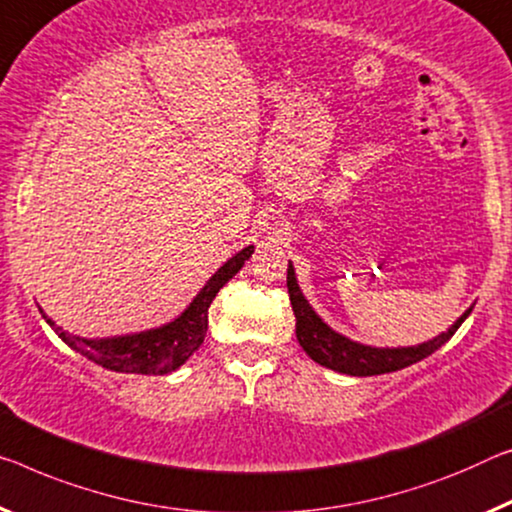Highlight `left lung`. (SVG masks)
<instances>
[{
    "mask_svg": "<svg viewBox=\"0 0 512 512\" xmlns=\"http://www.w3.org/2000/svg\"><path fill=\"white\" fill-rule=\"evenodd\" d=\"M288 293L290 304L295 311V334L300 341L302 350L309 355L316 364L332 368L336 373L343 375H355V377H368V375H382L393 373L400 368H407L416 364V361L430 357L432 352L442 348V345L451 338L458 327L469 318L471 309L462 313V316L453 322L446 332L437 334L430 341H423L419 345H405V348H375V345H364L352 341V338L338 334L322 320L313 306L306 300L300 283H297V274L293 263L288 261Z\"/></svg>",
    "mask_w": 512,
    "mask_h": 512,
    "instance_id": "1",
    "label": "left lung"
}]
</instances>
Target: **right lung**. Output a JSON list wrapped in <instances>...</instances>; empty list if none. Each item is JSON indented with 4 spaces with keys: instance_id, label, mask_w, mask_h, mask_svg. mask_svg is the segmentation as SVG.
I'll return each instance as SVG.
<instances>
[{
    "instance_id": "right-lung-1",
    "label": "right lung",
    "mask_w": 512,
    "mask_h": 512,
    "mask_svg": "<svg viewBox=\"0 0 512 512\" xmlns=\"http://www.w3.org/2000/svg\"><path fill=\"white\" fill-rule=\"evenodd\" d=\"M254 254V245L245 247L238 254L231 256L219 270L206 281L194 300L187 304V309L176 316L174 320L164 322L160 327L144 329V332L135 334H121V336H105V338H84L77 334L66 332L59 327L50 316L43 318L50 325L57 336L64 341L68 348L80 352L93 364H98L107 371L116 373H141V375H167L174 373L190 359L196 350L201 348L203 338L208 332V309L219 288L226 281L233 279L235 274L242 270L245 261Z\"/></svg>"
}]
</instances>
